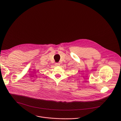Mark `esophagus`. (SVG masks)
Wrapping results in <instances>:
<instances>
[{
	"label": "esophagus",
	"mask_w": 121,
	"mask_h": 121,
	"mask_svg": "<svg viewBox=\"0 0 121 121\" xmlns=\"http://www.w3.org/2000/svg\"><path fill=\"white\" fill-rule=\"evenodd\" d=\"M60 65V64L59 63H56L55 64V65H56V66H59Z\"/></svg>",
	"instance_id": "esophagus-1"
}]
</instances>
